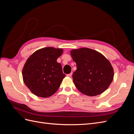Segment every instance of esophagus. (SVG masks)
Returning a JSON list of instances; mask_svg holds the SVG:
<instances>
[{
    "label": "esophagus",
    "instance_id": "obj_1",
    "mask_svg": "<svg viewBox=\"0 0 134 134\" xmlns=\"http://www.w3.org/2000/svg\"><path fill=\"white\" fill-rule=\"evenodd\" d=\"M66 76H68V77H71V76H72V73L68 74H67V75H66Z\"/></svg>",
    "mask_w": 134,
    "mask_h": 134
}]
</instances>
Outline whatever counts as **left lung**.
I'll return each mask as SVG.
<instances>
[{
	"label": "left lung",
	"mask_w": 134,
	"mask_h": 134,
	"mask_svg": "<svg viewBox=\"0 0 134 134\" xmlns=\"http://www.w3.org/2000/svg\"><path fill=\"white\" fill-rule=\"evenodd\" d=\"M70 54L76 64L72 76L76 88L89 96L106 91L114 75L110 62L99 52L88 48L72 50Z\"/></svg>",
	"instance_id": "left-lung-1"
}]
</instances>
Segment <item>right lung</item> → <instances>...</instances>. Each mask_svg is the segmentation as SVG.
Returning <instances> with one entry per match:
<instances>
[{
  "instance_id": "obj_1",
  "label": "right lung",
  "mask_w": 134,
  "mask_h": 134,
  "mask_svg": "<svg viewBox=\"0 0 134 134\" xmlns=\"http://www.w3.org/2000/svg\"><path fill=\"white\" fill-rule=\"evenodd\" d=\"M62 48L48 47L35 51L27 59L22 70L24 83L34 94L50 97L58 91L65 76L57 59Z\"/></svg>"
}]
</instances>
